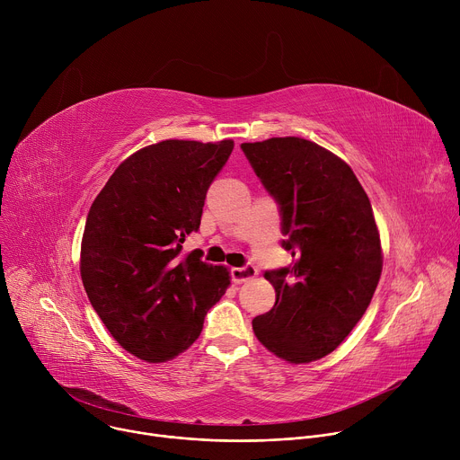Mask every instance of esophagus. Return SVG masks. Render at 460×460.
<instances>
[{"label": "esophagus", "mask_w": 460, "mask_h": 460, "mask_svg": "<svg viewBox=\"0 0 460 460\" xmlns=\"http://www.w3.org/2000/svg\"><path fill=\"white\" fill-rule=\"evenodd\" d=\"M256 275H258V270H256L254 266H251V264H247V266H243V268H234V270H233V280H234V284L247 282V280L254 279Z\"/></svg>", "instance_id": "1"}]
</instances>
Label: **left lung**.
I'll return each instance as SVG.
<instances>
[{
    "label": "left lung",
    "mask_w": 460,
    "mask_h": 460,
    "mask_svg": "<svg viewBox=\"0 0 460 460\" xmlns=\"http://www.w3.org/2000/svg\"><path fill=\"white\" fill-rule=\"evenodd\" d=\"M280 206L295 261L266 271L277 300L252 318L256 339L291 364L335 351L366 313L382 273L380 234L351 167L314 142L286 137L242 144Z\"/></svg>",
    "instance_id": "left-lung-1"
}]
</instances>
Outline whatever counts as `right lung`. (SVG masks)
<instances>
[{
	"instance_id": "obj_1",
	"label": "right lung",
	"mask_w": 460,
	"mask_h": 460,
	"mask_svg": "<svg viewBox=\"0 0 460 460\" xmlns=\"http://www.w3.org/2000/svg\"><path fill=\"white\" fill-rule=\"evenodd\" d=\"M234 144L164 140L123 160L96 196L80 273L112 339L146 362H165L200 337L231 284L224 266L181 254L199 231L206 194Z\"/></svg>"
}]
</instances>
